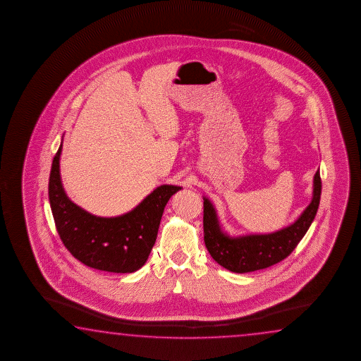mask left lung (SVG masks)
I'll return each mask as SVG.
<instances>
[{
    "instance_id": "1",
    "label": "left lung",
    "mask_w": 361,
    "mask_h": 361,
    "mask_svg": "<svg viewBox=\"0 0 361 361\" xmlns=\"http://www.w3.org/2000/svg\"><path fill=\"white\" fill-rule=\"evenodd\" d=\"M321 177L316 171L313 179V198L310 206L293 225L268 235H249L230 238L222 233L212 203L203 202V231L208 252L221 267L233 273H249L269 268L286 259L300 244L317 214L321 198Z\"/></svg>"
}]
</instances>
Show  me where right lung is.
<instances>
[{
  "mask_svg": "<svg viewBox=\"0 0 361 361\" xmlns=\"http://www.w3.org/2000/svg\"><path fill=\"white\" fill-rule=\"evenodd\" d=\"M61 144L49 178V202L56 231L80 263L111 273H133L145 264L153 249L165 204L177 185H160L131 212L96 217L74 204L63 190L59 174Z\"/></svg>",
  "mask_w": 361,
  "mask_h": 361,
  "instance_id": "add662e5",
  "label": "right lung"
}]
</instances>
